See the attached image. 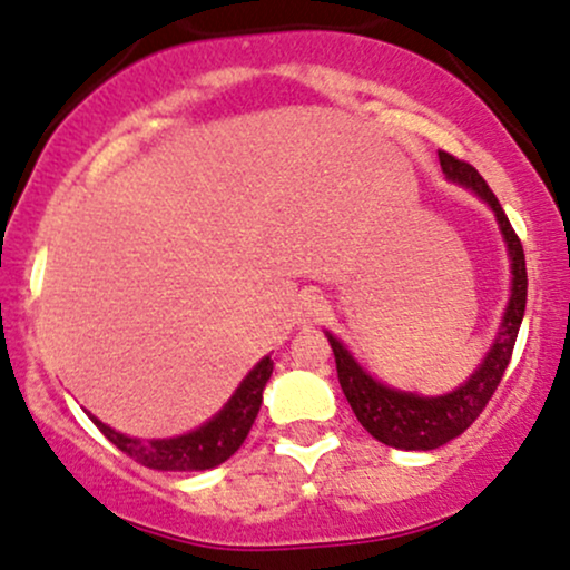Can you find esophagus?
Returning <instances> with one entry per match:
<instances>
[{
	"instance_id": "obj_1",
	"label": "esophagus",
	"mask_w": 570,
	"mask_h": 570,
	"mask_svg": "<svg viewBox=\"0 0 570 570\" xmlns=\"http://www.w3.org/2000/svg\"><path fill=\"white\" fill-rule=\"evenodd\" d=\"M325 315V304L320 296H304L298 302V323L302 325H315Z\"/></svg>"
}]
</instances>
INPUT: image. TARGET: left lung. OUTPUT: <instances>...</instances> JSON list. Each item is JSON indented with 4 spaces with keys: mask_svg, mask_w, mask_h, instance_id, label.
<instances>
[{
    "mask_svg": "<svg viewBox=\"0 0 570 570\" xmlns=\"http://www.w3.org/2000/svg\"><path fill=\"white\" fill-rule=\"evenodd\" d=\"M439 161L450 180L476 190L492 207L498 223H501L503 239L509 245L511 274H514V279H511V298L507 315H503L501 331H498L495 344H492L484 363L471 374V380L465 385H460L446 395H436V399H423V395L401 393V390L380 385V382L371 380L366 371L357 366L355 357L342 347V342L328 334L331 350H334L336 357L338 385H342L344 395H347L357 423L366 428L376 441L395 446V450H436V446L460 436L484 412V406L490 404V399L495 395V390L509 368L528 302L525 250H522L520 236L511 228L501 202L495 199L490 185L484 183V177L469 161H460V158L444 150H439Z\"/></svg>",
    "mask_w": 570,
    "mask_h": 570,
    "instance_id": "8db88e82",
    "label": "left lung"
}]
</instances>
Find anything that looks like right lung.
Returning a JSON list of instances; mask_svg holds the SVG:
<instances>
[{
  "mask_svg": "<svg viewBox=\"0 0 570 570\" xmlns=\"http://www.w3.org/2000/svg\"><path fill=\"white\" fill-rule=\"evenodd\" d=\"M272 357L255 366L250 374L245 376L236 393L232 395L226 406L220 409V414H215L207 425H202L199 431L185 433L177 439H156V441H139L129 439L124 433L112 431L99 420H94V425L105 433L107 439L118 446L124 455L137 460L139 465L156 471H204L215 469V465L226 463L228 458L245 444L247 433L258 417L261 401H264V387L272 376Z\"/></svg>",
  "mask_w": 570,
  "mask_h": 570,
  "instance_id": "add662e5",
  "label": "right lung"
}]
</instances>
